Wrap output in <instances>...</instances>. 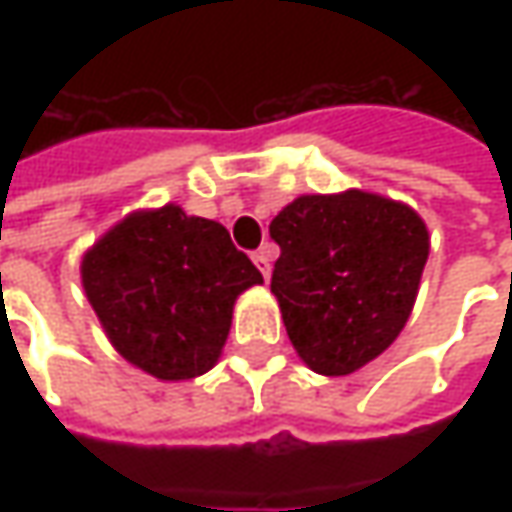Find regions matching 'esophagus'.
Masks as SVG:
<instances>
[{"label": "esophagus", "instance_id": "esophagus-1", "mask_svg": "<svg viewBox=\"0 0 512 512\" xmlns=\"http://www.w3.org/2000/svg\"><path fill=\"white\" fill-rule=\"evenodd\" d=\"M270 256H273V247L270 245L259 247V250L253 253V265L262 270V276H265V279H270Z\"/></svg>", "mask_w": 512, "mask_h": 512}]
</instances>
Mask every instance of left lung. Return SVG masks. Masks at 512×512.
I'll return each instance as SVG.
<instances>
[{"mask_svg":"<svg viewBox=\"0 0 512 512\" xmlns=\"http://www.w3.org/2000/svg\"><path fill=\"white\" fill-rule=\"evenodd\" d=\"M282 247L270 293L299 359L322 376H350L402 333L430 253L424 219L367 190L305 193L279 210Z\"/></svg>","mask_w":512,"mask_h":512,"instance_id":"8db88e82","label":"left lung"}]
</instances>
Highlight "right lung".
Here are the masks:
<instances>
[{"mask_svg":"<svg viewBox=\"0 0 512 512\" xmlns=\"http://www.w3.org/2000/svg\"><path fill=\"white\" fill-rule=\"evenodd\" d=\"M79 273L116 353L159 382L196 379L219 362L236 299L262 285L225 225L173 202L116 222Z\"/></svg>","mask_w":512,"mask_h":512,"instance_id":"right-lung-1","label":"right lung"}]
</instances>
